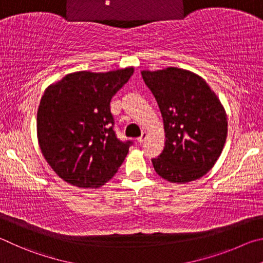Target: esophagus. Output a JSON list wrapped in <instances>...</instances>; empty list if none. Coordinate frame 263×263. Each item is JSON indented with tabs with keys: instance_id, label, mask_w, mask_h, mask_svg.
Instances as JSON below:
<instances>
[{
	"instance_id": "34e87169",
	"label": "esophagus",
	"mask_w": 263,
	"mask_h": 263,
	"mask_svg": "<svg viewBox=\"0 0 263 263\" xmlns=\"http://www.w3.org/2000/svg\"><path fill=\"white\" fill-rule=\"evenodd\" d=\"M146 137H148V134H146V132H143L142 133V135L137 139V142H139V143H143V142L146 140Z\"/></svg>"
}]
</instances>
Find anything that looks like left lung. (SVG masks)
Instances as JSON below:
<instances>
[{"mask_svg": "<svg viewBox=\"0 0 263 263\" xmlns=\"http://www.w3.org/2000/svg\"><path fill=\"white\" fill-rule=\"evenodd\" d=\"M141 73L157 100L166 139L163 153L153 159L155 171L174 183L203 177L227 141V113L218 97L203 78L183 69Z\"/></svg>", "mask_w": 263, "mask_h": 263, "instance_id": "8db88e82", "label": "left lung"}]
</instances>
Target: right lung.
Returning a JSON list of instances; mask_svg holds the SVG:
<instances>
[{
	"label": "right lung",
	"mask_w": 263,
	"mask_h": 263,
	"mask_svg": "<svg viewBox=\"0 0 263 263\" xmlns=\"http://www.w3.org/2000/svg\"><path fill=\"white\" fill-rule=\"evenodd\" d=\"M133 73V67L77 71L45 90L36 114L39 146L64 181L98 188L121 166L133 142L115 135L109 103Z\"/></svg>",
	"instance_id": "obj_1"
}]
</instances>
